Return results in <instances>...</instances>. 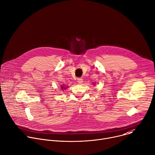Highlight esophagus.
<instances>
[{
    "mask_svg": "<svg viewBox=\"0 0 155 155\" xmlns=\"http://www.w3.org/2000/svg\"><path fill=\"white\" fill-rule=\"evenodd\" d=\"M77 81H78V83H79V84H81L82 83H83V79L82 78H78L77 79Z\"/></svg>",
    "mask_w": 155,
    "mask_h": 155,
    "instance_id": "1",
    "label": "esophagus"
}]
</instances>
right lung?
I'll use <instances>...</instances> for the list:
<instances>
[{
  "mask_svg": "<svg viewBox=\"0 0 155 155\" xmlns=\"http://www.w3.org/2000/svg\"><path fill=\"white\" fill-rule=\"evenodd\" d=\"M67 87H65V86H61V89L63 90H65V88Z\"/></svg>",
  "mask_w": 155,
  "mask_h": 155,
  "instance_id": "right-lung-1",
  "label": "right lung"
}]
</instances>
